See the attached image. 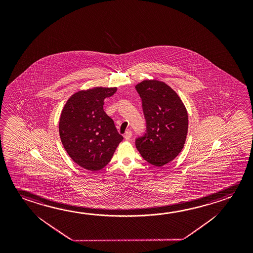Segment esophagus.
<instances>
[{
	"label": "esophagus",
	"mask_w": 253,
	"mask_h": 253,
	"mask_svg": "<svg viewBox=\"0 0 253 253\" xmlns=\"http://www.w3.org/2000/svg\"><path fill=\"white\" fill-rule=\"evenodd\" d=\"M131 136H132V132H131V130H127L125 134V138L126 140H129Z\"/></svg>",
	"instance_id": "obj_1"
}]
</instances>
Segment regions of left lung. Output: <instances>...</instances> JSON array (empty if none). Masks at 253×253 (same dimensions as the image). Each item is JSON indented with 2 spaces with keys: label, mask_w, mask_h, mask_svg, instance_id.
<instances>
[{
  "label": "left lung",
  "mask_w": 253,
  "mask_h": 253,
  "mask_svg": "<svg viewBox=\"0 0 253 253\" xmlns=\"http://www.w3.org/2000/svg\"><path fill=\"white\" fill-rule=\"evenodd\" d=\"M142 100L145 132L136 138V147L146 162L162 167L183 148L188 131L186 108L175 91L157 80L136 85Z\"/></svg>",
  "instance_id": "1"
}]
</instances>
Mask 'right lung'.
<instances>
[{
    "label": "right lung",
    "mask_w": 253,
    "mask_h": 253,
    "mask_svg": "<svg viewBox=\"0 0 253 253\" xmlns=\"http://www.w3.org/2000/svg\"><path fill=\"white\" fill-rule=\"evenodd\" d=\"M116 90L96 87L78 91L68 100L60 117L59 132L64 149L78 165L92 172L108 165L124 139L103 109L104 100Z\"/></svg>",
    "instance_id": "add662e5"
}]
</instances>
